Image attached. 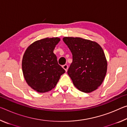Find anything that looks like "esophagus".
<instances>
[{"label":"esophagus","instance_id":"34e87169","mask_svg":"<svg viewBox=\"0 0 127 127\" xmlns=\"http://www.w3.org/2000/svg\"><path fill=\"white\" fill-rule=\"evenodd\" d=\"M63 68H64V69H65V71L67 72V70H68V66L67 64H64V65H63Z\"/></svg>","mask_w":127,"mask_h":127}]
</instances>
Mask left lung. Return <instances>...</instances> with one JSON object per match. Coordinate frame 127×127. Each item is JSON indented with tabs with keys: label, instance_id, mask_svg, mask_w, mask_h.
<instances>
[{
	"label": "left lung",
	"instance_id": "obj_1",
	"mask_svg": "<svg viewBox=\"0 0 127 127\" xmlns=\"http://www.w3.org/2000/svg\"><path fill=\"white\" fill-rule=\"evenodd\" d=\"M71 50L72 63L67 73L80 91L90 93L101 85L107 72V62L96 42L79 37H64Z\"/></svg>",
	"mask_w": 127,
	"mask_h": 127
}]
</instances>
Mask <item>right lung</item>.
Masks as SVG:
<instances>
[{"label": "right lung", "mask_w": 127, "mask_h": 127, "mask_svg": "<svg viewBox=\"0 0 127 127\" xmlns=\"http://www.w3.org/2000/svg\"><path fill=\"white\" fill-rule=\"evenodd\" d=\"M60 38H46L33 42L26 50L22 61L24 78L28 85L38 93L55 88L65 72L54 53Z\"/></svg>", "instance_id": "add662e5"}]
</instances>
